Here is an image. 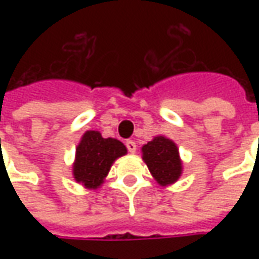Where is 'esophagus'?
<instances>
[{
	"label": "esophagus",
	"mask_w": 259,
	"mask_h": 259,
	"mask_svg": "<svg viewBox=\"0 0 259 259\" xmlns=\"http://www.w3.org/2000/svg\"><path fill=\"white\" fill-rule=\"evenodd\" d=\"M126 147H127V150H129V152H132V154H135L136 150H137V146H136V143L133 140L126 141Z\"/></svg>",
	"instance_id": "esophagus-1"
}]
</instances>
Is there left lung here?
I'll return each mask as SVG.
<instances>
[{
    "label": "left lung",
    "mask_w": 259,
    "mask_h": 259,
    "mask_svg": "<svg viewBox=\"0 0 259 259\" xmlns=\"http://www.w3.org/2000/svg\"><path fill=\"white\" fill-rule=\"evenodd\" d=\"M141 152L152 178L159 185H172L179 179L182 175V161L178 146L174 141L163 136H158L143 146Z\"/></svg>",
    "instance_id": "obj_1"
}]
</instances>
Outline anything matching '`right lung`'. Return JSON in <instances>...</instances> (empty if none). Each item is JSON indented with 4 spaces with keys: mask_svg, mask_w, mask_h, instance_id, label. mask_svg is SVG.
<instances>
[{
    "mask_svg": "<svg viewBox=\"0 0 259 259\" xmlns=\"http://www.w3.org/2000/svg\"><path fill=\"white\" fill-rule=\"evenodd\" d=\"M127 152L123 143L116 139H104L100 132H85L76 148L73 178L85 189H98L104 183L115 159Z\"/></svg>",
    "mask_w": 259,
    "mask_h": 259,
    "instance_id": "1",
    "label": "right lung"
}]
</instances>
